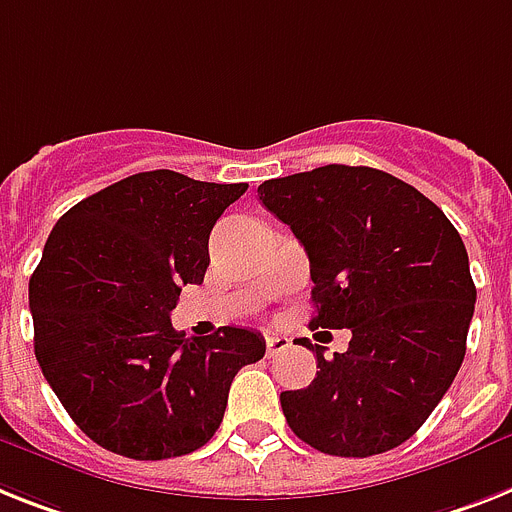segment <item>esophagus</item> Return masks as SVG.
<instances>
[{
	"label": "esophagus",
	"instance_id": "esophagus-1",
	"mask_svg": "<svg viewBox=\"0 0 512 512\" xmlns=\"http://www.w3.org/2000/svg\"><path fill=\"white\" fill-rule=\"evenodd\" d=\"M287 348H290V340L285 335H266V358L280 356Z\"/></svg>",
	"mask_w": 512,
	"mask_h": 512
}]
</instances>
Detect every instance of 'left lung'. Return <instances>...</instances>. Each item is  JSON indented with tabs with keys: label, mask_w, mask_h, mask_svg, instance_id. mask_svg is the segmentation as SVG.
<instances>
[{
	"label": "left lung",
	"mask_w": 512,
	"mask_h": 512,
	"mask_svg": "<svg viewBox=\"0 0 512 512\" xmlns=\"http://www.w3.org/2000/svg\"><path fill=\"white\" fill-rule=\"evenodd\" d=\"M259 198L306 248L311 327L350 329L345 353H316V377L280 395L295 437L327 455L403 445L437 408L463 356L476 287L445 211L398 177L327 164L264 180Z\"/></svg>",
	"instance_id": "8db88e82"
}]
</instances>
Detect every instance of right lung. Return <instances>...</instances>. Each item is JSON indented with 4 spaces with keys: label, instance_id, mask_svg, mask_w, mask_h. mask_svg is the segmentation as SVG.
<instances>
[{
    "label": "right lung",
    "instance_id": "1",
    "mask_svg": "<svg viewBox=\"0 0 512 512\" xmlns=\"http://www.w3.org/2000/svg\"><path fill=\"white\" fill-rule=\"evenodd\" d=\"M246 183L172 170L130 175L59 217L28 285L33 350L80 432L109 453L164 460L204 447L259 332L185 337L170 322L183 285H201L209 232Z\"/></svg>",
    "mask_w": 512,
    "mask_h": 512
}]
</instances>
